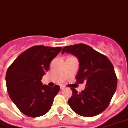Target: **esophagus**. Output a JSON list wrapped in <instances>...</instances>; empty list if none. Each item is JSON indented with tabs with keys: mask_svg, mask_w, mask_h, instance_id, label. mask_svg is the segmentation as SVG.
<instances>
[{
	"mask_svg": "<svg viewBox=\"0 0 128 128\" xmlns=\"http://www.w3.org/2000/svg\"><path fill=\"white\" fill-rule=\"evenodd\" d=\"M64 88H65V86H60V89H61V90H63Z\"/></svg>",
	"mask_w": 128,
	"mask_h": 128,
	"instance_id": "1",
	"label": "esophagus"
}]
</instances>
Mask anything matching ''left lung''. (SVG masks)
I'll use <instances>...</instances> for the list:
<instances>
[{
  "instance_id": "left-lung-1",
  "label": "left lung",
  "mask_w": 128,
  "mask_h": 128,
  "mask_svg": "<svg viewBox=\"0 0 128 128\" xmlns=\"http://www.w3.org/2000/svg\"><path fill=\"white\" fill-rule=\"evenodd\" d=\"M70 53L78 58L80 68L77 83L86 82L84 91L78 93L72 88V96L68 104L79 115L91 117L104 112L110 104L117 86L114 67L105 55L83 44L65 46L62 53Z\"/></svg>"
}]
</instances>
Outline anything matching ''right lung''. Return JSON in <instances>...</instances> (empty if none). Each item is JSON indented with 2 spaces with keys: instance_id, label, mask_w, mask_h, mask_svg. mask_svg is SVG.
<instances>
[{
  "instance_id": "right-lung-1",
  "label": "right lung",
  "mask_w": 128,
  "mask_h": 128,
  "mask_svg": "<svg viewBox=\"0 0 128 128\" xmlns=\"http://www.w3.org/2000/svg\"><path fill=\"white\" fill-rule=\"evenodd\" d=\"M61 47L35 46L22 53L10 65L6 74L10 98L22 113L30 117L44 115L52 107L60 86L44 85L42 77Z\"/></svg>"
}]
</instances>
